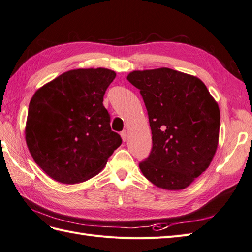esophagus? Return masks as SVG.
<instances>
[{
    "mask_svg": "<svg viewBox=\"0 0 252 252\" xmlns=\"http://www.w3.org/2000/svg\"><path fill=\"white\" fill-rule=\"evenodd\" d=\"M120 135H121L122 140H124V141H126V140H127V133H126V131H122V132L120 133Z\"/></svg>",
    "mask_w": 252,
    "mask_h": 252,
    "instance_id": "1",
    "label": "esophagus"
}]
</instances>
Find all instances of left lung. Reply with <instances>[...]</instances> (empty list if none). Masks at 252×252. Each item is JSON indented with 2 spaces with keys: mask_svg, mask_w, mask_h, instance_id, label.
Listing matches in <instances>:
<instances>
[{
  "mask_svg": "<svg viewBox=\"0 0 252 252\" xmlns=\"http://www.w3.org/2000/svg\"><path fill=\"white\" fill-rule=\"evenodd\" d=\"M126 79L140 91L152 131V151L140 171L158 188H187L217 152L218 102L200 79L168 67L134 70Z\"/></svg>",
  "mask_w": 252,
  "mask_h": 252,
  "instance_id": "1",
  "label": "left lung"
}]
</instances>
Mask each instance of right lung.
Wrapping results in <instances>:
<instances>
[{
    "label": "right lung",
    "instance_id": "right-lung-1",
    "mask_svg": "<svg viewBox=\"0 0 252 252\" xmlns=\"http://www.w3.org/2000/svg\"><path fill=\"white\" fill-rule=\"evenodd\" d=\"M115 77L102 67L71 69L34 93L25 139L34 162L55 181L73 185L94 177L121 145L102 103Z\"/></svg>",
    "mask_w": 252,
    "mask_h": 252
}]
</instances>
